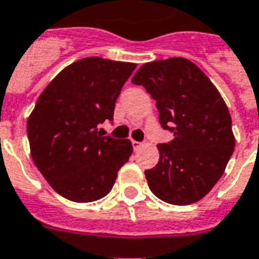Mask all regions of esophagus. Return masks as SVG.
<instances>
[{"label": "esophagus", "instance_id": "1", "mask_svg": "<svg viewBox=\"0 0 259 259\" xmlns=\"http://www.w3.org/2000/svg\"><path fill=\"white\" fill-rule=\"evenodd\" d=\"M142 142H138V141H132V147H134V150H138V149H141L142 147Z\"/></svg>", "mask_w": 259, "mask_h": 259}]
</instances>
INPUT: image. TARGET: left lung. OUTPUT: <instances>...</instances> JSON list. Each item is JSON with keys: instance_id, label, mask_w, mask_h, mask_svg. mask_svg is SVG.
Listing matches in <instances>:
<instances>
[{"instance_id": "obj_1", "label": "left lung", "mask_w": 259, "mask_h": 259, "mask_svg": "<svg viewBox=\"0 0 259 259\" xmlns=\"http://www.w3.org/2000/svg\"><path fill=\"white\" fill-rule=\"evenodd\" d=\"M131 81L145 87L161 125L174 132L169 143L157 146L158 164L145 172L151 192L172 205L198 202L223 176L235 149L223 97L201 68L183 57L143 64Z\"/></svg>"}]
</instances>
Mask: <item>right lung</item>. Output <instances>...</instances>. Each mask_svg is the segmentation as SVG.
<instances>
[{
	"instance_id": "add662e5",
	"label": "right lung",
	"mask_w": 259,
	"mask_h": 259,
	"mask_svg": "<svg viewBox=\"0 0 259 259\" xmlns=\"http://www.w3.org/2000/svg\"><path fill=\"white\" fill-rule=\"evenodd\" d=\"M137 64L85 57L42 91L27 121L31 157L50 187L69 201L104 198L132 154L130 139L104 137L116 100Z\"/></svg>"
}]
</instances>
